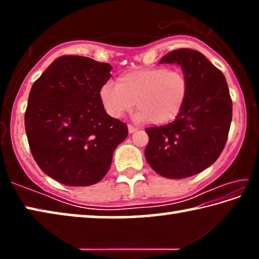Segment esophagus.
<instances>
[{"instance_id": "obj_1", "label": "esophagus", "mask_w": 259, "mask_h": 259, "mask_svg": "<svg viewBox=\"0 0 259 259\" xmlns=\"http://www.w3.org/2000/svg\"><path fill=\"white\" fill-rule=\"evenodd\" d=\"M138 129L136 128V126H134V125H131V124H129L128 125V131H129V134H135L136 131H137Z\"/></svg>"}]
</instances>
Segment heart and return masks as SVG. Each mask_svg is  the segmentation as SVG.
<instances>
[{
  "label": "heart",
  "instance_id": "obj_1",
  "mask_svg": "<svg viewBox=\"0 0 259 259\" xmlns=\"http://www.w3.org/2000/svg\"><path fill=\"white\" fill-rule=\"evenodd\" d=\"M190 83L185 74L168 67L140 69L122 74L117 84L104 83L99 98L109 116L121 119L134 108L137 119L163 125L182 113L188 97Z\"/></svg>",
  "mask_w": 259,
  "mask_h": 259
}]
</instances>
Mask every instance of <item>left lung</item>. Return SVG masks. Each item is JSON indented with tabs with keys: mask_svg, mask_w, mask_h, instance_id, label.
Here are the masks:
<instances>
[{
	"mask_svg": "<svg viewBox=\"0 0 259 259\" xmlns=\"http://www.w3.org/2000/svg\"><path fill=\"white\" fill-rule=\"evenodd\" d=\"M178 64L190 83L182 113L171 123L145 129V157L161 176L181 179L196 175L224 150L232 121V99L225 76L201 52L177 49L160 64Z\"/></svg>",
	"mask_w": 259,
	"mask_h": 259,
	"instance_id": "obj_1",
	"label": "left lung"
}]
</instances>
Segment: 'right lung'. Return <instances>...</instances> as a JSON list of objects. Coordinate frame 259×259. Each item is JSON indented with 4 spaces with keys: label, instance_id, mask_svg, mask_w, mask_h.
Returning a JSON list of instances; mask_svg holds the SVG:
<instances>
[{
    "label": "right lung",
    "instance_id": "1",
    "mask_svg": "<svg viewBox=\"0 0 259 259\" xmlns=\"http://www.w3.org/2000/svg\"><path fill=\"white\" fill-rule=\"evenodd\" d=\"M112 66L61 56L34 82L25 113L30 152L41 170L64 185L102 181L128 126L105 112L99 90Z\"/></svg>",
    "mask_w": 259,
    "mask_h": 259
}]
</instances>
